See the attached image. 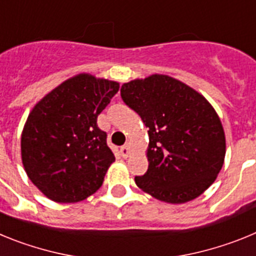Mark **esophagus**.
I'll return each instance as SVG.
<instances>
[{
    "mask_svg": "<svg viewBox=\"0 0 256 256\" xmlns=\"http://www.w3.org/2000/svg\"><path fill=\"white\" fill-rule=\"evenodd\" d=\"M130 146H128V144H124V146H122L120 148L122 158H124V159H126V158H128V156H130Z\"/></svg>",
    "mask_w": 256,
    "mask_h": 256,
    "instance_id": "obj_1",
    "label": "esophagus"
}]
</instances>
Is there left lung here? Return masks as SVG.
<instances>
[{"instance_id":"left-lung-1","label":"left lung","mask_w":256,"mask_h":256,"mask_svg":"<svg viewBox=\"0 0 256 256\" xmlns=\"http://www.w3.org/2000/svg\"><path fill=\"white\" fill-rule=\"evenodd\" d=\"M120 96L148 128V169L134 178L136 184L170 204L209 188L226 156L224 130L209 101L162 74L124 83Z\"/></svg>"}]
</instances>
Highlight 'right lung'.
<instances>
[{
    "label": "right lung",
    "mask_w": 256,
    "mask_h": 256,
    "mask_svg": "<svg viewBox=\"0 0 256 256\" xmlns=\"http://www.w3.org/2000/svg\"><path fill=\"white\" fill-rule=\"evenodd\" d=\"M119 83L78 74L42 98L22 133V160L29 180L56 202H78L102 186L115 156L97 116Z\"/></svg>",
    "instance_id": "obj_1"
}]
</instances>
